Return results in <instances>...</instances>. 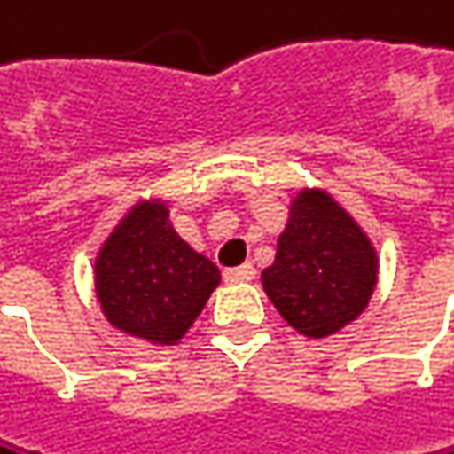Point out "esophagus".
<instances>
[{
  "label": "esophagus",
  "instance_id": "obj_1",
  "mask_svg": "<svg viewBox=\"0 0 454 454\" xmlns=\"http://www.w3.org/2000/svg\"><path fill=\"white\" fill-rule=\"evenodd\" d=\"M254 265L252 262H246V265H240V268H230V270H224V281L227 284H240V281H252L254 278Z\"/></svg>",
  "mask_w": 454,
  "mask_h": 454
}]
</instances>
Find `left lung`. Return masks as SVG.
Returning <instances> with one entry per match:
<instances>
[{"instance_id":"8db88e82","label":"left lung","mask_w":454,"mask_h":454,"mask_svg":"<svg viewBox=\"0 0 454 454\" xmlns=\"http://www.w3.org/2000/svg\"><path fill=\"white\" fill-rule=\"evenodd\" d=\"M379 257L365 230L330 192L292 197L276 260L262 289L276 311L306 338H327L355 322L376 289Z\"/></svg>"}]
</instances>
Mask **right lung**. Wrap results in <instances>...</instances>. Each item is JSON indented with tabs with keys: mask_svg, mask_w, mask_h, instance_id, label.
Listing matches in <instances>:
<instances>
[{
	"mask_svg": "<svg viewBox=\"0 0 454 454\" xmlns=\"http://www.w3.org/2000/svg\"><path fill=\"white\" fill-rule=\"evenodd\" d=\"M219 281V268L176 232L160 197L137 200L94 260V289L105 319L153 347H176Z\"/></svg>",
	"mask_w": 454,
	"mask_h": 454,
	"instance_id": "add662e5",
	"label": "right lung"
}]
</instances>
